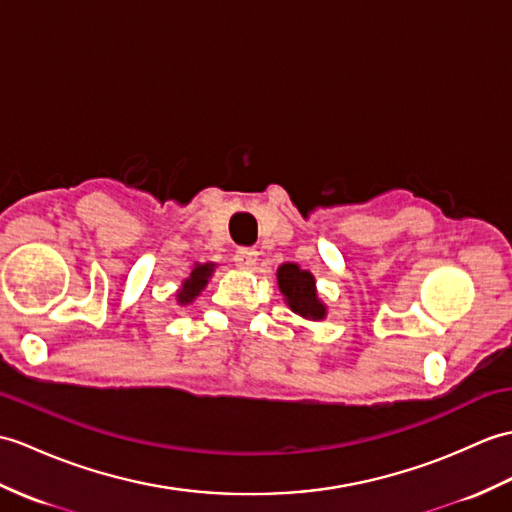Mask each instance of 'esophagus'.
I'll list each match as a JSON object with an SVG mask.
<instances>
[{
    "instance_id": "esophagus-1",
    "label": "esophagus",
    "mask_w": 512,
    "mask_h": 512,
    "mask_svg": "<svg viewBox=\"0 0 512 512\" xmlns=\"http://www.w3.org/2000/svg\"><path fill=\"white\" fill-rule=\"evenodd\" d=\"M235 266L240 268H253L257 264V251L255 248H237L233 255Z\"/></svg>"
}]
</instances>
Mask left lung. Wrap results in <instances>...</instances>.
Instances as JSON below:
<instances>
[{
	"mask_svg": "<svg viewBox=\"0 0 512 512\" xmlns=\"http://www.w3.org/2000/svg\"><path fill=\"white\" fill-rule=\"evenodd\" d=\"M279 288L288 301L290 310L303 318L320 320L325 318V305L318 301L314 277L307 270H301L296 264H283L277 270Z\"/></svg>",
	"mask_w": 512,
	"mask_h": 512,
	"instance_id": "8db88e82",
	"label": "left lung"
}]
</instances>
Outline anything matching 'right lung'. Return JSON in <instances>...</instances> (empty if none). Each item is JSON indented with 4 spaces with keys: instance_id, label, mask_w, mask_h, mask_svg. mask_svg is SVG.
I'll use <instances>...</instances> for the list:
<instances>
[{
    "instance_id": "obj_1",
    "label": "right lung",
    "mask_w": 512,
    "mask_h": 512,
    "mask_svg": "<svg viewBox=\"0 0 512 512\" xmlns=\"http://www.w3.org/2000/svg\"><path fill=\"white\" fill-rule=\"evenodd\" d=\"M211 272H213V264L196 266V268L192 270V275H189V279H185L183 290L178 292V303L185 305V303H189V301H194L196 296L200 294V290L207 285V279L211 277Z\"/></svg>"
}]
</instances>
